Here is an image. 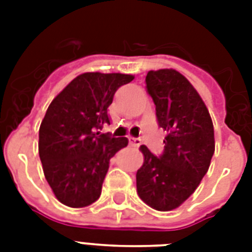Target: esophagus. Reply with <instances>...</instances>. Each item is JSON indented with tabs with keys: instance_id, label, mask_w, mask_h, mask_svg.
Here are the masks:
<instances>
[{
	"instance_id": "1",
	"label": "esophagus",
	"mask_w": 252,
	"mask_h": 252,
	"mask_svg": "<svg viewBox=\"0 0 252 252\" xmlns=\"http://www.w3.org/2000/svg\"><path fill=\"white\" fill-rule=\"evenodd\" d=\"M129 142L133 146H140V145H141V138H140V137H129Z\"/></svg>"
}]
</instances>
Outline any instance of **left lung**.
Masks as SVG:
<instances>
[{
  "instance_id": "obj_1",
  "label": "left lung",
  "mask_w": 252,
  "mask_h": 252,
  "mask_svg": "<svg viewBox=\"0 0 252 252\" xmlns=\"http://www.w3.org/2000/svg\"><path fill=\"white\" fill-rule=\"evenodd\" d=\"M145 82L158 126L167 136L158 157L141 146L145 158L136 174L137 193L150 208L166 212L186 201L207 174L215 153V130L203 99L179 72L150 70Z\"/></svg>"
}]
</instances>
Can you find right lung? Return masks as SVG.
Returning <instances> with one entry per match:
<instances>
[{"label":"right lung","instance_id":"right-lung-1","mask_svg":"<svg viewBox=\"0 0 252 252\" xmlns=\"http://www.w3.org/2000/svg\"><path fill=\"white\" fill-rule=\"evenodd\" d=\"M133 76L84 73L53 99L39 129L45 179L59 201L84 208L99 199L110 159L128 145L126 137L102 133L111 124L108 107Z\"/></svg>","mask_w":252,"mask_h":252}]
</instances>
